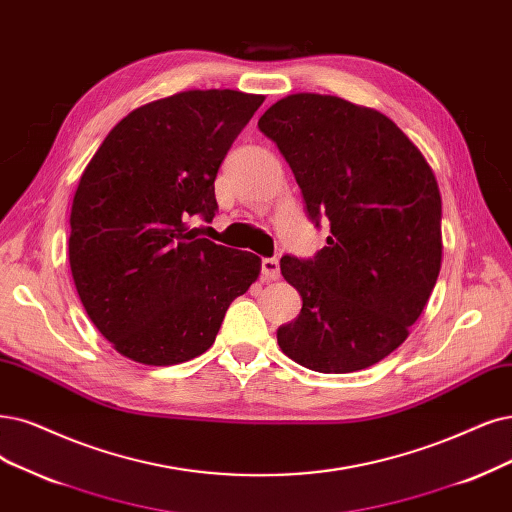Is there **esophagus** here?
Returning <instances> with one entry per match:
<instances>
[{
  "mask_svg": "<svg viewBox=\"0 0 512 512\" xmlns=\"http://www.w3.org/2000/svg\"><path fill=\"white\" fill-rule=\"evenodd\" d=\"M261 274L266 280H276L280 276V263L276 257L261 259Z\"/></svg>",
  "mask_w": 512,
  "mask_h": 512,
  "instance_id": "obj_1",
  "label": "esophagus"
}]
</instances>
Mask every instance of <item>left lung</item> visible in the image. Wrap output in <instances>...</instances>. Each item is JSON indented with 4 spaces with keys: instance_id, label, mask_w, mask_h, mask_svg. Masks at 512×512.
<instances>
[{
    "instance_id": "1",
    "label": "left lung",
    "mask_w": 512,
    "mask_h": 512,
    "mask_svg": "<svg viewBox=\"0 0 512 512\" xmlns=\"http://www.w3.org/2000/svg\"><path fill=\"white\" fill-rule=\"evenodd\" d=\"M257 126L289 162L308 217L331 225L312 259H280L304 301L276 331L280 350L318 373L380 363L405 342L439 278L432 168L384 113L331 94H291Z\"/></svg>"
}]
</instances>
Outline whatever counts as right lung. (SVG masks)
Segmentation results:
<instances>
[{
    "instance_id": "add662e5",
    "label": "right lung",
    "mask_w": 512,
    "mask_h": 512,
    "mask_svg": "<svg viewBox=\"0 0 512 512\" xmlns=\"http://www.w3.org/2000/svg\"><path fill=\"white\" fill-rule=\"evenodd\" d=\"M263 103L240 90H187L111 128L71 204L69 266L86 314L122 356L179 365L213 346L261 259L200 238L215 179Z\"/></svg>"
}]
</instances>
